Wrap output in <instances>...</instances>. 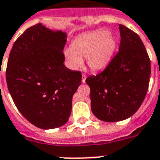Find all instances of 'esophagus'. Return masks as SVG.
<instances>
[{
	"mask_svg": "<svg viewBox=\"0 0 160 160\" xmlns=\"http://www.w3.org/2000/svg\"><path fill=\"white\" fill-rule=\"evenodd\" d=\"M86 78H87V75L83 73V74H82V82L85 83L86 82Z\"/></svg>",
	"mask_w": 160,
	"mask_h": 160,
	"instance_id": "1",
	"label": "esophagus"
}]
</instances>
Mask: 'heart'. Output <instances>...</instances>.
Instances as JSON below:
<instances>
[{"label": "heart", "mask_w": 160, "mask_h": 160, "mask_svg": "<svg viewBox=\"0 0 160 160\" xmlns=\"http://www.w3.org/2000/svg\"><path fill=\"white\" fill-rule=\"evenodd\" d=\"M117 48V40L109 32L100 30L75 39L71 49L65 51V58L72 69H78L87 58V64L93 71H99L110 62Z\"/></svg>", "instance_id": "1"}]
</instances>
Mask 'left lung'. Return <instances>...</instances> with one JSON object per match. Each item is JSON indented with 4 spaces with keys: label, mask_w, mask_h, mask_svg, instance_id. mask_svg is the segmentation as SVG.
I'll use <instances>...</instances> for the list:
<instances>
[{
    "label": "left lung",
    "mask_w": 160,
    "mask_h": 160,
    "mask_svg": "<svg viewBox=\"0 0 160 160\" xmlns=\"http://www.w3.org/2000/svg\"><path fill=\"white\" fill-rule=\"evenodd\" d=\"M119 28V52L103 71L86 79L91 111L107 122L125 120L138 110L151 78V61L142 39L125 26Z\"/></svg>",
    "instance_id": "obj_1"
}]
</instances>
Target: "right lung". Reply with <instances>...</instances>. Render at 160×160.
Masks as SVG:
<instances>
[{"mask_svg":"<svg viewBox=\"0 0 160 160\" xmlns=\"http://www.w3.org/2000/svg\"><path fill=\"white\" fill-rule=\"evenodd\" d=\"M66 33L41 23L26 30L14 42L8 60L6 82L18 111L43 129L64 125L82 73L64 65Z\"/></svg>","mask_w":160,"mask_h":160,"instance_id":"add662e5","label":"right lung"}]
</instances>
